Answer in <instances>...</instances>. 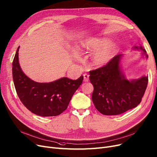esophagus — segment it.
<instances>
[{"label":"esophagus","mask_w":157,"mask_h":157,"mask_svg":"<svg viewBox=\"0 0 157 157\" xmlns=\"http://www.w3.org/2000/svg\"><path fill=\"white\" fill-rule=\"evenodd\" d=\"M83 77H84V82H88L89 81V75L85 73L83 75Z\"/></svg>","instance_id":"1"}]
</instances>
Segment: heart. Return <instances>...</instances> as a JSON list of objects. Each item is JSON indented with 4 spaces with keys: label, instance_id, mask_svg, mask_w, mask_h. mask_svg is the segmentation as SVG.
Segmentation results:
<instances>
[{
    "label": "heart",
    "instance_id": "heart-1",
    "mask_svg": "<svg viewBox=\"0 0 157 157\" xmlns=\"http://www.w3.org/2000/svg\"><path fill=\"white\" fill-rule=\"evenodd\" d=\"M83 47L91 51H97L93 57V62L97 66H101L108 63L118 50L117 44L111 43L108 39H100L90 43H84ZM73 56L78 59V54L74 52Z\"/></svg>",
    "mask_w": 157,
    "mask_h": 157
}]
</instances>
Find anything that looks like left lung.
I'll return each mask as SVG.
<instances>
[{
	"mask_svg": "<svg viewBox=\"0 0 157 157\" xmlns=\"http://www.w3.org/2000/svg\"><path fill=\"white\" fill-rule=\"evenodd\" d=\"M133 49L140 50L141 55H148L142 46ZM123 55H118L105 66L90 71V80L94 87L92 101L96 109L105 115H117L139 105L146 90L148 77L126 78L122 70Z\"/></svg>",
	"mask_w": 157,
	"mask_h": 157,
	"instance_id": "left-lung-1",
	"label": "left lung"
}]
</instances>
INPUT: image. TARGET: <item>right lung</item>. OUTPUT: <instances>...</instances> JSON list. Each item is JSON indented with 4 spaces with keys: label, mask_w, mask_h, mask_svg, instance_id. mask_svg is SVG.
Listing matches in <instances>:
<instances>
[{
    "label": "right lung",
    "mask_w": 157,
    "mask_h": 157,
    "mask_svg": "<svg viewBox=\"0 0 157 157\" xmlns=\"http://www.w3.org/2000/svg\"><path fill=\"white\" fill-rule=\"evenodd\" d=\"M17 48L13 61V82L17 95L26 108L41 117L57 116L64 111L79 86L83 76L77 80L62 77L50 82H35L24 73L18 62Z\"/></svg>",
    "instance_id": "obj_1"
}]
</instances>
